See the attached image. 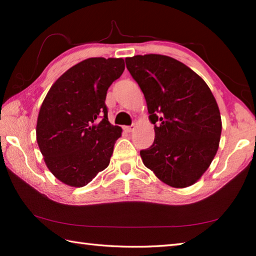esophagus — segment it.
<instances>
[{"label":"esophagus","instance_id":"esophagus-1","mask_svg":"<svg viewBox=\"0 0 256 256\" xmlns=\"http://www.w3.org/2000/svg\"><path fill=\"white\" fill-rule=\"evenodd\" d=\"M134 128H136V124H132V125H130V126L124 128V130L126 132H132V131H134Z\"/></svg>","mask_w":256,"mask_h":256}]
</instances>
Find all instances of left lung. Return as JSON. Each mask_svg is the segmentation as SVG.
<instances>
[{
	"instance_id": "obj_1",
	"label": "left lung",
	"mask_w": 256,
	"mask_h": 256,
	"mask_svg": "<svg viewBox=\"0 0 256 256\" xmlns=\"http://www.w3.org/2000/svg\"><path fill=\"white\" fill-rule=\"evenodd\" d=\"M144 94L154 144L141 150L144 166L164 184L193 185L214 160L222 136L218 104L206 81L184 63L159 54L125 58Z\"/></svg>"
}]
</instances>
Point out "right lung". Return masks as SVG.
<instances>
[{
	"instance_id": "right-lung-1",
	"label": "right lung",
	"mask_w": 256,
	"mask_h": 256,
	"mask_svg": "<svg viewBox=\"0 0 256 256\" xmlns=\"http://www.w3.org/2000/svg\"><path fill=\"white\" fill-rule=\"evenodd\" d=\"M125 68L123 58H92L64 72L42 102L36 138L56 178L82 188L107 168L122 128L112 125L107 90Z\"/></svg>"
}]
</instances>
